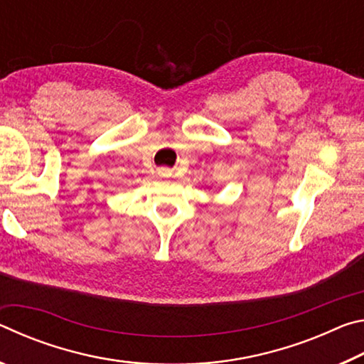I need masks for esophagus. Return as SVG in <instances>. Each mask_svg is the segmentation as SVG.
<instances>
[{"instance_id":"1","label":"esophagus","mask_w":364,"mask_h":364,"mask_svg":"<svg viewBox=\"0 0 364 364\" xmlns=\"http://www.w3.org/2000/svg\"><path fill=\"white\" fill-rule=\"evenodd\" d=\"M159 173L162 175V176H167V175L170 173V170H168V168H160V170H159Z\"/></svg>"}]
</instances>
